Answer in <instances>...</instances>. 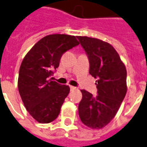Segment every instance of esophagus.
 I'll list each match as a JSON object with an SVG mask.
<instances>
[{
	"mask_svg": "<svg viewBox=\"0 0 147 147\" xmlns=\"http://www.w3.org/2000/svg\"><path fill=\"white\" fill-rule=\"evenodd\" d=\"M70 90H77V87H75L74 86H70Z\"/></svg>",
	"mask_w": 147,
	"mask_h": 147,
	"instance_id": "34e87169",
	"label": "esophagus"
}]
</instances>
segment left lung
I'll list each match as a JSON object with an SVG mask.
<instances>
[{
	"mask_svg": "<svg viewBox=\"0 0 147 147\" xmlns=\"http://www.w3.org/2000/svg\"><path fill=\"white\" fill-rule=\"evenodd\" d=\"M88 57L90 74L96 79L97 95L82 90L78 106L82 123L101 129L113 119L127 94V70L110 44L96 38L77 37Z\"/></svg>",
	"mask_w": 147,
	"mask_h": 147,
	"instance_id": "8db88e82",
	"label": "left lung"
}]
</instances>
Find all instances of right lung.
<instances>
[{
	"mask_svg": "<svg viewBox=\"0 0 147 147\" xmlns=\"http://www.w3.org/2000/svg\"><path fill=\"white\" fill-rule=\"evenodd\" d=\"M74 36L47 35L40 40L24 58L18 77V90L25 107L37 122L55 120L70 87L52 80L61 56L78 46Z\"/></svg>",
	"mask_w": 147,
	"mask_h": 147,
	"instance_id": "right-lung-1",
	"label": "right lung"
}]
</instances>
